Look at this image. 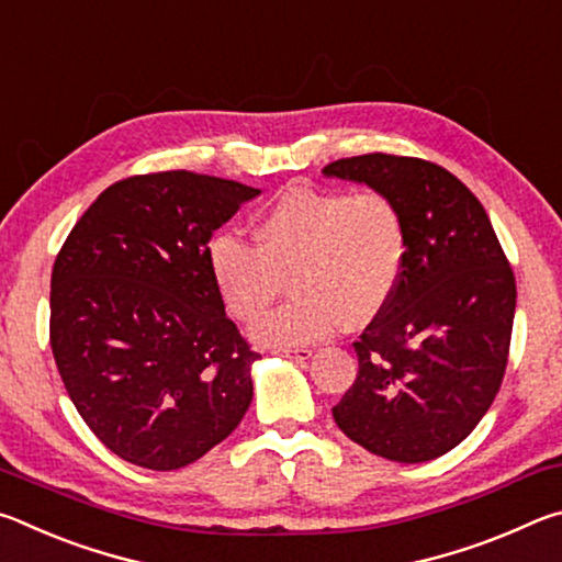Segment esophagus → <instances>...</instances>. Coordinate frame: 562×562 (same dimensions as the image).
Instances as JSON below:
<instances>
[{
	"mask_svg": "<svg viewBox=\"0 0 562 562\" xmlns=\"http://www.w3.org/2000/svg\"><path fill=\"white\" fill-rule=\"evenodd\" d=\"M278 355L282 357H290V359H297V361H307L312 357V349L310 347H294V349H278Z\"/></svg>",
	"mask_w": 562,
	"mask_h": 562,
	"instance_id": "1",
	"label": "esophagus"
}]
</instances>
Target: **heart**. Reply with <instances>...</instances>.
<instances>
[{
  "label": "heart",
  "mask_w": 562,
  "mask_h": 562,
  "mask_svg": "<svg viewBox=\"0 0 562 562\" xmlns=\"http://www.w3.org/2000/svg\"><path fill=\"white\" fill-rule=\"evenodd\" d=\"M406 255L404 213L389 195L292 188L258 217L255 245L227 233L213 237L207 268L240 322L258 319L292 272L297 297L265 315L252 337L294 347L376 317L398 290Z\"/></svg>",
  "instance_id": "heart-1"
}]
</instances>
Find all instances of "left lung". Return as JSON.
<instances>
[{
	"label": "left lung",
	"instance_id": "left-lung-1",
	"mask_svg": "<svg viewBox=\"0 0 562 562\" xmlns=\"http://www.w3.org/2000/svg\"><path fill=\"white\" fill-rule=\"evenodd\" d=\"M322 173L389 195L408 231L404 278L355 341L359 374L331 416L382 459H439L498 394L516 278L479 198L446 168L367 154L335 160Z\"/></svg>",
	"mask_w": 562,
	"mask_h": 562
}]
</instances>
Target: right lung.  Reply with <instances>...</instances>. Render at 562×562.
I'll return each instance as SVG.
<instances>
[{
	"mask_svg": "<svg viewBox=\"0 0 562 562\" xmlns=\"http://www.w3.org/2000/svg\"><path fill=\"white\" fill-rule=\"evenodd\" d=\"M258 188L166 170L119 180L52 270V351L76 412L123 461L176 471L252 402V361L225 315L207 243Z\"/></svg>",
	"mask_w": 562,
	"mask_h": 562,
	"instance_id": "1",
	"label": "right lung"
}]
</instances>
